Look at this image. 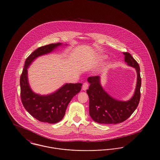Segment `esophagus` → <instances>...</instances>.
Here are the masks:
<instances>
[{
    "label": "esophagus",
    "mask_w": 160,
    "mask_h": 160,
    "mask_svg": "<svg viewBox=\"0 0 160 160\" xmlns=\"http://www.w3.org/2000/svg\"><path fill=\"white\" fill-rule=\"evenodd\" d=\"M88 87H89V84L88 83H84L83 86H82V89L84 91H86L88 89Z\"/></svg>",
    "instance_id": "34e87169"
}]
</instances>
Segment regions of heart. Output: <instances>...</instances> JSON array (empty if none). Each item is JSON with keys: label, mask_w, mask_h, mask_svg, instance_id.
Segmentation results:
<instances>
[{"label": "heart", "mask_w": 160, "mask_h": 160, "mask_svg": "<svg viewBox=\"0 0 160 160\" xmlns=\"http://www.w3.org/2000/svg\"><path fill=\"white\" fill-rule=\"evenodd\" d=\"M106 58V56H105L104 54H99L97 56L96 62H97V63H98L100 61H102V60L105 59Z\"/></svg>", "instance_id": "b5f03b06"}]
</instances>
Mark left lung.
<instances>
[{"label": "left lung", "instance_id": "left-lung-1", "mask_svg": "<svg viewBox=\"0 0 160 160\" xmlns=\"http://www.w3.org/2000/svg\"><path fill=\"white\" fill-rule=\"evenodd\" d=\"M125 62L137 72V83L132 97L128 101H121L110 95L102 88L99 76L89 77L90 84L86 92L89 98V114L95 122L116 124L125 121L132 114L140 99L141 77L138 63L129 53H123Z\"/></svg>", "mask_w": 160, "mask_h": 160}]
</instances>
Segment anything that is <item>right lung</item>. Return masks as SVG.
<instances>
[{
	"label": "right lung",
	"instance_id": "add662e5",
	"mask_svg": "<svg viewBox=\"0 0 160 160\" xmlns=\"http://www.w3.org/2000/svg\"><path fill=\"white\" fill-rule=\"evenodd\" d=\"M64 46H68L65 44ZM61 42L51 44L37 48L26 59L20 77L21 99L25 109L41 122L55 123L61 121L72 98L81 90L82 83H65L57 91L48 95H40L33 91L28 80V69L38 57L50 53Z\"/></svg>",
	"mask_w": 160,
	"mask_h": 160
}]
</instances>
